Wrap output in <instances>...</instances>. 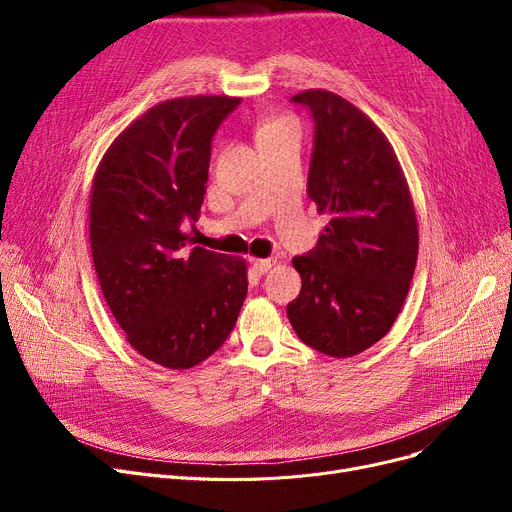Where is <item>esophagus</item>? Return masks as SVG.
I'll return each instance as SVG.
<instances>
[{
    "mask_svg": "<svg viewBox=\"0 0 512 512\" xmlns=\"http://www.w3.org/2000/svg\"><path fill=\"white\" fill-rule=\"evenodd\" d=\"M251 263H253V267H255V272H257V274H267V272L272 270L274 259H251Z\"/></svg>",
    "mask_w": 512,
    "mask_h": 512,
    "instance_id": "1",
    "label": "esophagus"
}]
</instances>
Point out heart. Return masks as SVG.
I'll return each mask as SVG.
<instances>
[{
    "label": "heart",
    "instance_id": "heart-1",
    "mask_svg": "<svg viewBox=\"0 0 512 512\" xmlns=\"http://www.w3.org/2000/svg\"><path fill=\"white\" fill-rule=\"evenodd\" d=\"M288 130H297L290 120H286V118L272 120V122H267V124L261 126V130H259V141L272 139V137H280V134H284V132H288Z\"/></svg>",
    "mask_w": 512,
    "mask_h": 512
}]
</instances>
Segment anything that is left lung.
<instances>
[{
  "mask_svg": "<svg viewBox=\"0 0 512 512\" xmlns=\"http://www.w3.org/2000/svg\"><path fill=\"white\" fill-rule=\"evenodd\" d=\"M313 118L307 195L330 222L297 255L299 297L286 313L297 336L328 357L382 340L413 280L419 234L409 186L384 132L330 91L294 95Z\"/></svg>",
  "mask_w": 512,
  "mask_h": 512,
  "instance_id": "obj_1",
  "label": "left lung"
}]
</instances>
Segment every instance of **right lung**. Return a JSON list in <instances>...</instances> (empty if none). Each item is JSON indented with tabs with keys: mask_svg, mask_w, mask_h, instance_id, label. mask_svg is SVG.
<instances>
[{
	"mask_svg": "<svg viewBox=\"0 0 512 512\" xmlns=\"http://www.w3.org/2000/svg\"><path fill=\"white\" fill-rule=\"evenodd\" d=\"M238 97L157 103L107 149L91 188V253L134 351L170 369L226 342L247 297L242 259L193 245L211 143Z\"/></svg>",
	"mask_w": 512,
	"mask_h": 512,
	"instance_id": "add662e5",
	"label": "right lung"
}]
</instances>
